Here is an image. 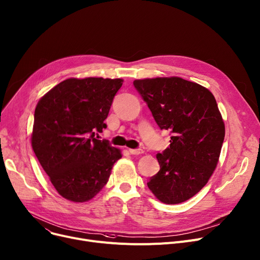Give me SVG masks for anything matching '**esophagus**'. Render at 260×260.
<instances>
[{"label":"esophagus","mask_w":260,"mask_h":260,"mask_svg":"<svg viewBox=\"0 0 260 260\" xmlns=\"http://www.w3.org/2000/svg\"><path fill=\"white\" fill-rule=\"evenodd\" d=\"M129 152L132 154H141V153H143V150L142 149H129Z\"/></svg>","instance_id":"34e87169"}]
</instances>
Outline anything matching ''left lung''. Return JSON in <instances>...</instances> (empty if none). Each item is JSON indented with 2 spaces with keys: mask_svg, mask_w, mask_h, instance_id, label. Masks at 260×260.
Here are the masks:
<instances>
[{
  "mask_svg": "<svg viewBox=\"0 0 260 260\" xmlns=\"http://www.w3.org/2000/svg\"><path fill=\"white\" fill-rule=\"evenodd\" d=\"M161 129L170 131V145L157 154L160 170L147 183L164 204H180L196 196L216 168L224 123L213 94L181 77L136 79Z\"/></svg>",
  "mask_w": 260,
  "mask_h": 260,
  "instance_id": "1",
  "label": "left lung"
}]
</instances>
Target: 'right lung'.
Masks as SVG:
<instances>
[{"label":"right lung","mask_w":260,"mask_h":260,"mask_svg":"<svg viewBox=\"0 0 260 260\" xmlns=\"http://www.w3.org/2000/svg\"><path fill=\"white\" fill-rule=\"evenodd\" d=\"M122 83L121 78H69L38 102L31 145L52 185L66 200H92L122 157L109 141L98 140Z\"/></svg>","instance_id":"1"}]
</instances>
